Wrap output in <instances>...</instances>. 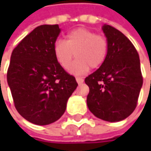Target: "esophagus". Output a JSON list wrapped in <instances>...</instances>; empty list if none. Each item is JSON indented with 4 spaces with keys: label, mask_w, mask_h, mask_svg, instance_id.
Masks as SVG:
<instances>
[{
    "label": "esophagus",
    "mask_w": 151,
    "mask_h": 151,
    "mask_svg": "<svg viewBox=\"0 0 151 151\" xmlns=\"http://www.w3.org/2000/svg\"><path fill=\"white\" fill-rule=\"evenodd\" d=\"M76 81L78 82V84H82L84 82V79L82 78H79V77H77L76 78Z\"/></svg>",
    "instance_id": "34e87169"
}]
</instances>
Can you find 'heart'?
<instances>
[{
    "instance_id": "1",
    "label": "heart",
    "mask_w": 151,
    "mask_h": 151,
    "mask_svg": "<svg viewBox=\"0 0 151 151\" xmlns=\"http://www.w3.org/2000/svg\"><path fill=\"white\" fill-rule=\"evenodd\" d=\"M108 51L107 40L86 28H78L66 35V40L58 39L53 46L57 62L65 70L75 56L78 58L70 68L73 75H83L90 67L99 68L105 62Z\"/></svg>"
}]
</instances>
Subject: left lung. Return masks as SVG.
<instances>
[{"label":"left lung","instance_id":"left-lung-1","mask_svg":"<svg viewBox=\"0 0 151 151\" xmlns=\"http://www.w3.org/2000/svg\"><path fill=\"white\" fill-rule=\"evenodd\" d=\"M108 51L105 62L85 78L89 110L106 122H120L136 109L142 76L138 52L130 40L110 25L102 27Z\"/></svg>","mask_w":151,"mask_h":151}]
</instances>
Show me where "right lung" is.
<instances>
[{
    "mask_svg": "<svg viewBox=\"0 0 151 151\" xmlns=\"http://www.w3.org/2000/svg\"><path fill=\"white\" fill-rule=\"evenodd\" d=\"M60 33L58 24L41 25L12 51L7 73L18 113L37 125H48L65 113L78 83L57 62L53 46Z\"/></svg>",
    "mask_w": 151,
    "mask_h": 151,
    "instance_id": "right-lung-1",
    "label": "right lung"
}]
</instances>
